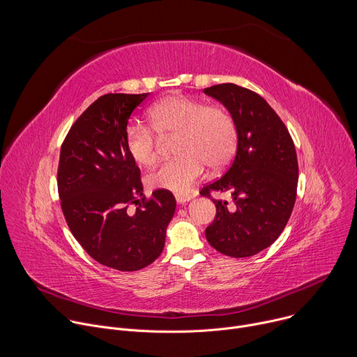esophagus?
I'll list each match as a JSON object with an SVG mask.
<instances>
[{
    "instance_id": "esophagus-1",
    "label": "esophagus",
    "mask_w": 357,
    "mask_h": 357,
    "mask_svg": "<svg viewBox=\"0 0 357 357\" xmlns=\"http://www.w3.org/2000/svg\"><path fill=\"white\" fill-rule=\"evenodd\" d=\"M175 199H176V202L178 203H181V205H183V203H186V202H189L190 199H192V196L190 195H175Z\"/></svg>"
}]
</instances>
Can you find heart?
<instances>
[{
	"label": "heart",
	"instance_id": "1",
	"mask_svg": "<svg viewBox=\"0 0 357 357\" xmlns=\"http://www.w3.org/2000/svg\"><path fill=\"white\" fill-rule=\"evenodd\" d=\"M151 127L131 123L124 130V148L141 167H151L158 158L160 139L175 137L178 155L149 174L152 188L183 195L205 167L222 169L237 148V128L231 114L222 106H208L186 96H171L148 112Z\"/></svg>",
	"mask_w": 357,
	"mask_h": 357
}]
</instances>
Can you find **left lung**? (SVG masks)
I'll use <instances>...</instances> for the list:
<instances>
[{
    "label": "left lung",
    "mask_w": 357,
    "mask_h": 357,
    "mask_svg": "<svg viewBox=\"0 0 357 357\" xmlns=\"http://www.w3.org/2000/svg\"><path fill=\"white\" fill-rule=\"evenodd\" d=\"M219 100L237 128L236 155L215 182L200 195L231 193L233 205L212 199L216 218L206 227L209 244L225 256L243 259L270 247L292 213L298 161L294 141L267 101L245 87L223 83L203 90Z\"/></svg>",
    "instance_id": "left-lung-1"
}]
</instances>
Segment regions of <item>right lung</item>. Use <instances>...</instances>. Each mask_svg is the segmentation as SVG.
Listing matches in <instances>:
<instances>
[{
	"label": "right lung",
	"mask_w": 357,
	"mask_h": 357,
	"mask_svg": "<svg viewBox=\"0 0 357 357\" xmlns=\"http://www.w3.org/2000/svg\"><path fill=\"white\" fill-rule=\"evenodd\" d=\"M148 94L98 97L61 148L58 190L66 223L91 259L119 271L141 270L160 257L176 208L169 190L145 197L139 168L124 148L128 120Z\"/></svg>",
	"instance_id": "1"
}]
</instances>
